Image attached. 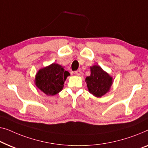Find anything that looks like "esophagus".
Masks as SVG:
<instances>
[{"label": "esophagus", "mask_w": 148, "mask_h": 148, "mask_svg": "<svg viewBox=\"0 0 148 148\" xmlns=\"http://www.w3.org/2000/svg\"><path fill=\"white\" fill-rule=\"evenodd\" d=\"M75 73L76 75L80 76L81 75V70H77V71H76L75 72Z\"/></svg>", "instance_id": "esophagus-1"}]
</instances>
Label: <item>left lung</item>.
<instances>
[{
    "label": "left lung",
    "mask_w": 148,
    "mask_h": 148,
    "mask_svg": "<svg viewBox=\"0 0 148 148\" xmlns=\"http://www.w3.org/2000/svg\"><path fill=\"white\" fill-rule=\"evenodd\" d=\"M90 69L91 75L85 79L89 93L97 97H102L110 91L112 77L99 65H93Z\"/></svg>",
    "instance_id": "1"
}]
</instances>
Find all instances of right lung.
<instances>
[{"label": "right lung", "instance_id": "add662e5", "mask_svg": "<svg viewBox=\"0 0 148 148\" xmlns=\"http://www.w3.org/2000/svg\"><path fill=\"white\" fill-rule=\"evenodd\" d=\"M70 73L64 67L57 63L40 69L35 76V85L40 91L49 96L59 93Z\"/></svg>", "mask_w": 148, "mask_h": 148}]
</instances>
